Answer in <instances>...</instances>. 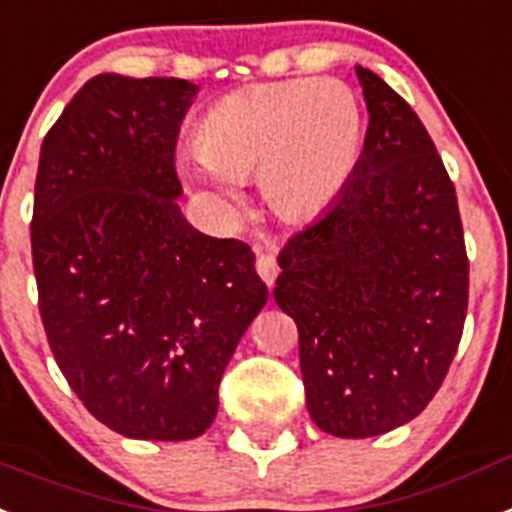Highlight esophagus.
<instances>
[{
    "mask_svg": "<svg viewBox=\"0 0 512 512\" xmlns=\"http://www.w3.org/2000/svg\"><path fill=\"white\" fill-rule=\"evenodd\" d=\"M255 268L257 273H260V278H263L268 286H273V281H276L278 276V263H276V255H273L270 249H257Z\"/></svg>",
    "mask_w": 512,
    "mask_h": 512,
    "instance_id": "1",
    "label": "esophagus"
}]
</instances>
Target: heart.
<instances>
[{"label": "heart", "instance_id": "1", "mask_svg": "<svg viewBox=\"0 0 512 512\" xmlns=\"http://www.w3.org/2000/svg\"><path fill=\"white\" fill-rule=\"evenodd\" d=\"M362 143V109L338 80L260 83L205 114L182 171L226 205L239 203L236 182L257 176L278 216L309 218L346 190Z\"/></svg>", "mask_w": 512, "mask_h": 512}]
</instances>
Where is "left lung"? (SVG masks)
Here are the masks:
<instances>
[{
    "mask_svg": "<svg viewBox=\"0 0 512 512\" xmlns=\"http://www.w3.org/2000/svg\"><path fill=\"white\" fill-rule=\"evenodd\" d=\"M369 111L346 190L281 249L278 307L299 328L312 422L375 437L427 409L468 309L458 197L422 119L356 67Z\"/></svg>",
    "mask_w": 512,
    "mask_h": 512,
    "instance_id": "1",
    "label": "left lung"
}]
</instances>
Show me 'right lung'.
<instances>
[{
  "label": "right lung",
  "mask_w": 512,
  "mask_h": 512,
  "mask_svg": "<svg viewBox=\"0 0 512 512\" xmlns=\"http://www.w3.org/2000/svg\"><path fill=\"white\" fill-rule=\"evenodd\" d=\"M197 85L96 75L41 145L30 247L51 354L98 422L192 440L268 302L239 239L192 229L174 150Z\"/></svg>",
  "instance_id": "add662e5"
}]
</instances>
